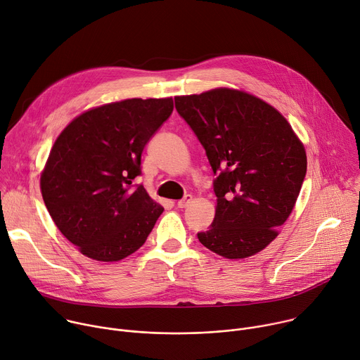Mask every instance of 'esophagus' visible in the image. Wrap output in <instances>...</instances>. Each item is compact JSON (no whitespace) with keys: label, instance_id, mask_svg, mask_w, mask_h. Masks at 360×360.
Masks as SVG:
<instances>
[{"label":"esophagus","instance_id":"1","mask_svg":"<svg viewBox=\"0 0 360 360\" xmlns=\"http://www.w3.org/2000/svg\"><path fill=\"white\" fill-rule=\"evenodd\" d=\"M191 202H192V196H191V195H186L185 198L179 199V200L176 202V205H178V208H186Z\"/></svg>","mask_w":360,"mask_h":360}]
</instances>
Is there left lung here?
<instances>
[{"label": "left lung", "instance_id": "8db88e82", "mask_svg": "<svg viewBox=\"0 0 360 360\" xmlns=\"http://www.w3.org/2000/svg\"><path fill=\"white\" fill-rule=\"evenodd\" d=\"M218 178L215 218L199 242L228 259L265 249L292 214L306 175V150L286 118L242 89L175 96Z\"/></svg>", "mask_w": 360, "mask_h": 360}]
</instances>
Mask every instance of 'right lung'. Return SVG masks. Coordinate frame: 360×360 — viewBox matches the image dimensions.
Listing matches in <instances>:
<instances>
[{
	"label": "right lung",
	"instance_id": "obj_1",
	"mask_svg": "<svg viewBox=\"0 0 360 360\" xmlns=\"http://www.w3.org/2000/svg\"><path fill=\"white\" fill-rule=\"evenodd\" d=\"M172 98H131L91 108L58 135L41 172L45 207L61 233L99 262L121 261L164 212L132 181L142 150L169 118Z\"/></svg>",
	"mask_w": 360,
	"mask_h": 360
}]
</instances>
